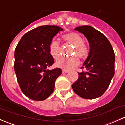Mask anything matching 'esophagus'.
Masks as SVG:
<instances>
[{"label":"esophagus","instance_id":"1","mask_svg":"<svg viewBox=\"0 0 125 125\" xmlns=\"http://www.w3.org/2000/svg\"><path fill=\"white\" fill-rule=\"evenodd\" d=\"M68 73V71H66V70H62V73L63 74H66V73Z\"/></svg>","mask_w":125,"mask_h":125}]
</instances>
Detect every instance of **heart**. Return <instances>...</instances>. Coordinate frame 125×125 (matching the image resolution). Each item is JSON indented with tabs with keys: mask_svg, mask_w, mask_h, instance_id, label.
<instances>
[{
	"mask_svg": "<svg viewBox=\"0 0 125 125\" xmlns=\"http://www.w3.org/2000/svg\"><path fill=\"white\" fill-rule=\"evenodd\" d=\"M62 39L63 42L73 46V55L81 59H84L88 56L89 49L88 46L83 42L82 37L76 32H70L62 36ZM49 52L55 60H59L61 57L60 51V45L56 41L51 42L49 46ZM79 60L77 58L70 59H62L55 63V66L62 70H72L79 65Z\"/></svg>",
	"mask_w": 125,
	"mask_h": 125,
	"instance_id": "obj_1",
	"label": "heart"
}]
</instances>
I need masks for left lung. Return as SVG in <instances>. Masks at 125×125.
<instances>
[{
    "label": "left lung",
    "instance_id": "left-lung-1",
    "mask_svg": "<svg viewBox=\"0 0 125 125\" xmlns=\"http://www.w3.org/2000/svg\"><path fill=\"white\" fill-rule=\"evenodd\" d=\"M75 30L87 38L90 50L81 68L85 71L78 72L79 77L72 88L81 98H96L106 92L114 75V52L108 39L96 29L82 25Z\"/></svg>",
    "mask_w": 125,
    "mask_h": 125
}]
</instances>
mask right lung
I'll list each match as a JSON object with an SVG mask.
<instances>
[{
  "instance_id": "1",
  "label": "right lung",
  "mask_w": 125,
  "mask_h": 125,
  "mask_svg": "<svg viewBox=\"0 0 125 125\" xmlns=\"http://www.w3.org/2000/svg\"><path fill=\"white\" fill-rule=\"evenodd\" d=\"M60 30L63 29L57 25L38 27L27 32L16 47L14 66L18 84L31 100L43 101L49 97L62 74L59 68L46 69L54 63L49 46Z\"/></svg>"
}]
</instances>
